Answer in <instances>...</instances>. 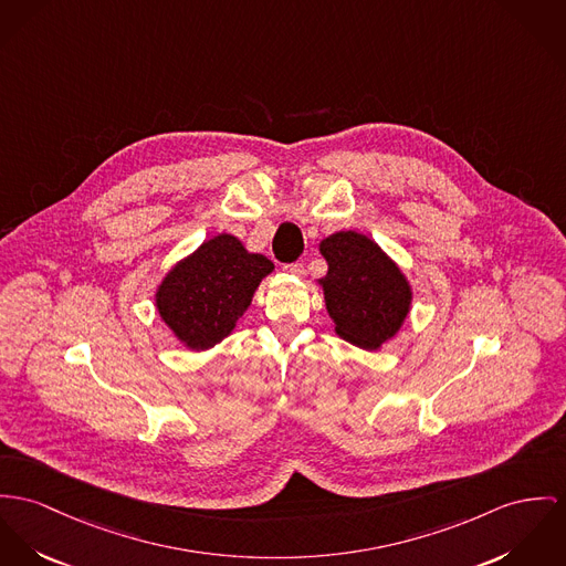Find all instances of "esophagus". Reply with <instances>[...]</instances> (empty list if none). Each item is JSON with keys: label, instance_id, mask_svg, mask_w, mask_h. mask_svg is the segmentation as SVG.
<instances>
[{"label": "esophagus", "instance_id": "obj_1", "mask_svg": "<svg viewBox=\"0 0 566 566\" xmlns=\"http://www.w3.org/2000/svg\"><path fill=\"white\" fill-rule=\"evenodd\" d=\"M284 271H289V273H293V275L302 277L305 273L304 262H291V264H284Z\"/></svg>", "mask_w": 566, "mask_h": 566}]
</instances>
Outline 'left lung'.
<instances>
[{"mask_svg":"<svg viewBox=\"0 0 566 566\" xmlns=\"http://www.w3.org/2000/svg\"><path fill=\"white\" fill-rule=\"evenodd\" d=\"M327 275L318 280L336 334L355 347L379 348L411 307V286L396 262L366 234L340 230L318 245Z\"/></svg>","mask_w":566,"mask_h":566,"instance_id":"1","label":"left lung"}]
</instances>
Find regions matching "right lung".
Here are the masks:
<instances>
[{
  "label": "right lung",
  "mask_w": 566,
  "mask_h": 566,
  "mask_svg": "<svg viewBox=\"0 0 566 566\" xmlns=\"http://www.w3.org/2000/svg\"><path fill=\"white\" fill-rule=\"evenodd\" d=\"M271 271L266 256L250 254L223 232L176 262L157 289L155 305L185 347L205 350L234 329Z\"/></svg>",
  "instance_id": "obj_1"
}]
</instances>
